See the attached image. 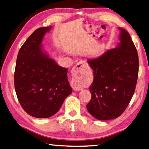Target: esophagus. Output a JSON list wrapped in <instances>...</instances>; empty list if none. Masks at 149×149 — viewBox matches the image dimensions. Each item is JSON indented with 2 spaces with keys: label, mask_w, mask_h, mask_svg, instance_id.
<instances>
[{
  "label": "esophagus",
  "mask_w": 149,
  "mask_h": 149,
  "mask_svg": "<svg viewBox=\"0 0 149 149\" xmlns=\"http://www.w3.org/2000/svg\"><path fill=\"white\" fill-rule=\"evenodd\" d=\"M87 63L85 61L79 62L74 66L73 69H72L73 72H72V78L71 84V86L74 91H80L82 89V88L81 87L80 80H79L78 78V74L82 72L84 69L87 68Z\"/></svg>",
  "instance_id": "1"
}]
</instances>
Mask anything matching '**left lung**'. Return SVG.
<instances>
[{"label": "left lung", "mask_w": 149, "mask_h": 149, "mask_svg": "<svg viewBox=\"0 0 149 149\" xmlns=\"http://www.w3.org/2000/svg\"><path fill=\"white\" fill-rule=\"evenodd\" d=\"M120 30V42L114 49L88 60L94 80L89 87L91 100L86 107L96 119L109 120L119 117L135 91L139 70L137 49L129 33Z\"/></svg>", "instance_id": "8db88e82"}]
</instances>
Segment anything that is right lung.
<instances>
[{"mask_svg": "<svg viewBox=\"0 0 149 149\" xmlns=\"http://www.w3.org/2000/svg\"><path fill=\"white\" fill-rule=\"evenodd\" d=\"M51 26L40 28L29 36L17 55L15 89L23 109L30 116L47 118L55 114L72 92L68 69L59 66L42 49Z\"/></svg>", "mask_w": 149, "mask_h": 149, "instance_id": "obj_1", "label": "right lung"}]
</instances>
